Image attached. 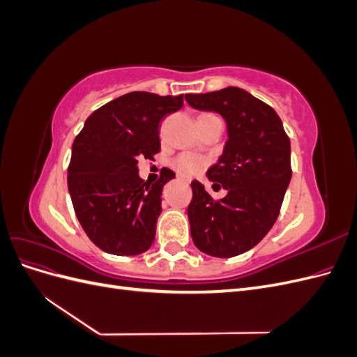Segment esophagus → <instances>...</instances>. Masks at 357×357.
<instances>
[{
  "label": "esophagus",
  "mask_w": 357,
  "mask_h": 357,
  "mask_svg": "<svg viewBox=\"0 0 357 357\" xmlns=\"http://www.w3.org/2000/svg\"><path fill=\"white\" fill-rule=\"evenodd\" d=\"M180 180H181V181H185V183H189V181H188V180H185V178H180Z\"/></svg>",
  "instance_id": "esophagus-1"
}]
</instances>
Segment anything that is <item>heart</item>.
<instances>
[{
    "label": "heart",
    "mask_w": 357,
    "mask_h": 357,
    "mask_svg": "<svg viewBox=\"0 0 357 357\" xmlns=\"http://www.w3.org/2000/svg\"><path fill=\"white\" fill-rule=\"evenodd\" d=\"M207 119H219V116L214 113H202L198 117V121H207ZM171 165L181 177H192L205 168V165H207V159L193 153H180L178 156L172 159Z\"/></svg>",
    "instance_id": "obj_1"
}]
</instances>
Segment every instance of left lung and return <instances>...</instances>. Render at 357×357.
<instances>
[{
	"label": "left lung",
	"instance_id": "1",
	"mask_svg": "<svg viewBox=\"0 0 357 357\" xmlns=\"http://www.w3.org/2000/svg\"><path fill=\"white\" fill-rule=\"evenodd\" d=\"M198 110L215 112L228 125L219 162L207 171L213 188L228 195L213 199L193 180L188 207L192 240L201 252L234 257L253 248L273 228L291 177L290 139L271 105L244 89L186 93Z\"/></svg>",
	"mask_w": 357,
	"mask_h": 357
}]
</instances>
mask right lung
Returning a JSON list of instances; mask_svg holds the SVG:
<instances>
[{"label": "right lung", "instance_id": "obj_1", "mask_svg": "<svg viewBox=\"0 0 357 357\" xmlns=\"http://www.w3.org/2000/svg\"><path fill=\"white\" fill-rule=\"evenodd\" d=\"M183 107V95L129 92L104 104L73 143L68 190L75 215L101 250L131 256L153 244L165 183L176 177L162 168L160 181L138 176L139 159L160 152L159 125Z\"/></svg>", "mask_w": 357, "mask_h": 357}]
</instances>
